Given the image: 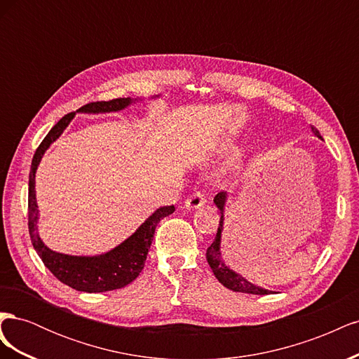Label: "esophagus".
Listing matches in <instances>:
<instances>
[{
    "label": "esophagus",
    "mask_w": 359,
    "mask_h": 359,
    "mask_svg": "<svg viewBox=\"0 0 359 359\" xmlns=\"http://www.w3.org/2000/svg\"><path fill=\"white\" fill-rule=\"evenodd\" d=\"M203 203H205V198L199 190H196L193 194H190V196L186 201L187 208H199V206H202Z\"/></svg>",
    "instance_id": "esophagus-1"
}]
</instances>
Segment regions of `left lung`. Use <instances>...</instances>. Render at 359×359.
Listing matches in <instances>:
<instances>
[{
  "label": "left lung",
  "instance_id": "left-lung-1",
  "mask_svg": "<svg viewBox=\"0 0 359 359\" xmlns=\"http://www.w3.org/2000/svg\"><path fill=\"white\" fill-rule=\"evenodd\" d=\"M311 130L314 132L318 137H322L319 130L311 126ZM224 199H226V193L220 191L217 193V196L214 198L215 205L219 206V210L222 211L220 215V224H219V229H217V235L214 238L212 244L206 248V260H208V264L212 269L214 276L217 277V280L220 281L223 286H226L227 289H231L233 292H243V293H252V295H268L271 293V290L262 289V287H257L252 283H248L245 278H243L241 276L235 274L232 269L227 268L223 262H222V253H220V236H222V229H223V205H224Z\"/></svg>",
  "mask_w": 359,
  "mask_h": 359
}]
</instances>
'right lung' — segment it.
<instances>
[{
	"mask_svg": "<svg viewBox=\"0 0 359 359\" xmlns=\"http://www.w3.org/2000/svg\"><path fill=\"white\" fill-rule=\"evenodd\" d=\"M130 99L119 97L107 102H93L83 104L79 112H111L119 111L126 107ZM74 112L64 115L60 121L50 128L46 137L41 140V144L36 149V154L31 161L29 170V184H28V231L31 243L34 245L37 255L43 260V264L55 276L61 283L67 285L81 292H107L121 289L132 283L133 280L140 274V271L145 266V260L151 243H153L156 227L161 219H165L169 214L175 211V206L168 205L158 208L149 219L139 227V229L127 240L119 244L116 248L111 250L109 253L94 257H78L61 255L52 252L45 244L41 243L37 233V202H36V170L41 156L48 147L55 140L62 130L72 121Z\"/></svg>",
	"mask_w": 359,
	"mask_h": 359,
	"instance_id": "add662e5",
	"label": "right lung"
}]
</instances>
